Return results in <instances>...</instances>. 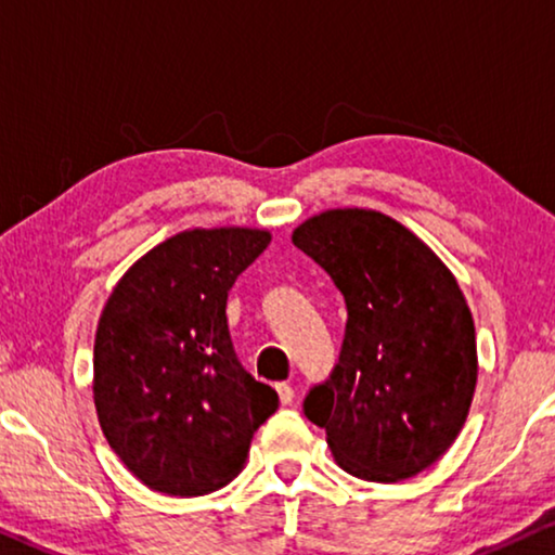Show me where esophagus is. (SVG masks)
I'll use <instances>...</instances> for the list:
<instances>
[{"mask_svg": "<svg viewBox=\"0 0 555 555\" xmlns=\"http://www.w3.org/2000/svg\"><path fill=\"white\" fill-rule=\"evenodd\" d=\"M275 391H278V397H280V401H283V404H291L293 397H295L293 386L287 384V382H283V384H275Z\"/></svg>", "mask_w": 555, "mask_h": 555, "instance_id": "34e87169", "label": "esophagus"}]
</instances>
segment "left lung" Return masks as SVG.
<instances>
[{"instance_id":"8db88e82","label":"left lung","mask_w":555,"mask_h":555,"mask_svg":"<svg viewBox=\"0 0 555 555\" xmlns=\"http://www.w3.org/2000/svg\"><path fill=\"white\" fill-rule=\"evenodd\" d=\"M328 272L348 321L338 363L302 401L346 473L399 482L442 457L477 384L475 323L457 280L397 219L328 209L293 232Z\"/></svg>"}]
</instances>
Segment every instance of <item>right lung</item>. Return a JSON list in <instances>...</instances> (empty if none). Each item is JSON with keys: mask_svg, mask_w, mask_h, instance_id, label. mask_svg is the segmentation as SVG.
<instances>
[{"mask_svg": "<svg viewBox=\"0 0 555 555\" xmlns=\"http://www.w3.org/2000/svg\"><path fill=\"white\" fill-rule=\"evenodd\" d=\"M270 232L186 230L120 278L95 331L93 399L111 450L151 490L194 498L224 488L278 391L242 369L227 293Z\"/></svg>", "mask_w": 555, "mask_h": 555, "instance_id": "1", "label": "right lung"}]
</instances>
